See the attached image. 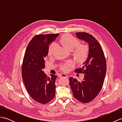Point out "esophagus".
Wrapping results in <instances>:
<instances>
[{"mask_svg": "<svg viewBox=\"0 0 122 122\" xmlns=\"http://www.w3.org/2000/svg\"><path fill=\"white\" fill-rule=\"evenodd\" d=\"M60 76V77H69V76H68V75L66 74H64V73L60 74V76Z\"/></svg>", "mask_w": 122, "mask_h": 122, "instance_id": "esophagus-1", "label": "esophagus"}]
</instances>
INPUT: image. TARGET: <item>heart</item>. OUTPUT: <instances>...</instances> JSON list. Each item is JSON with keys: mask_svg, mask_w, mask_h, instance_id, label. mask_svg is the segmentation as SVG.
Returning <instances> with one entry per match:
<instances>
[{"mask_svg": "<svg viewBox=\"0 0 122 122\" xmlns=\"http://www.w3.org/2000/svg\"><path fill=\"white\" fill-rule=\"evenodd\" d=\"M59 42L66 50L71 51L76 47L74 51L73 56L78 62H82L87 58L89 49L85 45H79V41L70 35H65L62 37L59 40ZM56 49V45L55 43H52L49 46L48 54L49 56H52L55 53ZM73 66L71 62H68L66 64H63L61 66L63 71H68Z\"/></svg>", "mask_w": 122, "mask_h": 122, "instance_id": "heart-1", "label": "heart"}]
</instances>
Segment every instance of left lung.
Segmentation results:
<instances>
[{
  "instance_id": "8db88e82",
  "label": "left lung",
  "mask_w": 122,
  "mask_h": 122,
  "mask_svg": "<svg viewBox=\"0 0 122 122\" xmlns=\"http://www.w3.org/2000/svg\"><path fill=\"white\" fill-rule=\"evenodd\" d=\"M76 37L86 42L89 53L83 67L76 72L84 73V78L79 82L70 77V85L74 97L80 102L88 103L97 97L101 91L107 72V63L102 48L99 42L91 35L76 32Z\"/></svg>"
}]
</instances>
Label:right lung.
Instances as JSON below:
<instances>
[{
    "label": "right lung",
    "mask_w": 122,
    "mask_h": 122,
    "mask_svg": "<svg viewBox=\"0 0 122 122\" xmlns=\"http://www.w3.org/2000/svg\"><path fill=\"white\" fill-rule=\"evenodd\" d=\"M59 34L39 35L31 40L25 51L22 66L24 83L30 97L36 102L46 104L54 97L57 76L48 77L43 71L49 46Z\"/></svg>",
    "instance_id": "add662e5"
}]
</instances>
